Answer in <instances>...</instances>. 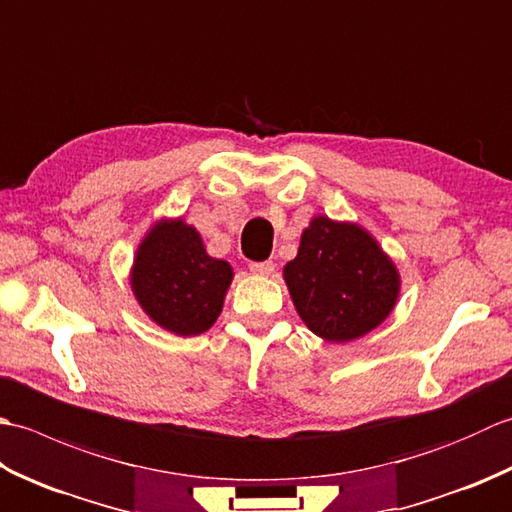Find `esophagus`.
I'll return each instance as SVG.
<instances>
[{
  "instance_id": "34e87169",
  "label": "esophagus",
  "mask_w": 512,
  "mask_h": 512,
  "mask_svg": "<svg viewBox=\"0 0 512 512\" xmlns=\"http://www.w3.org/2000/svg\"><path fill=\"white\" fill-rule=\"evenodd\" d=\"M250 273H255V275H273L275 273V264L273 262H253V264H250Z\"/></svg>"
}]
</instances>
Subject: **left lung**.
I'll return each mask as SVG.
<instances>
[{"label": "left lung", "instance_id": "1", "mask_svg": "<svg viewBox=\"0 0 512 512\" xmlns=\"http://www.w3.org/2000/svg\"><path fill=\"white\" fill-rule=\"evenodd\" d=\"M284 279L303 323L332 343L358 339L383 323L400 290L396 266L372 235L323 215L303 231Z\"/></svg>", "mask_w": 512, "mask_h": 512}]
</instances>
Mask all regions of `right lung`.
Returning <instances> with one entry per match:
<instances>
[{
  "label": "right lung",
  "mask_w": 512,
  "mask_h": 512,
  "mask_svg": "<svg viewBox=\"0 0 512 512\" xmlns=\"http://www.w3.org/2000/svg\"><path fill=\"white\" fill-rule=\"evenodd\" d=\"M233 270L206 255L193 226L158 222L138 248L132 288L160 328L180 336L202 334L220 317Z\"/></svg>",
  "instance_id": "1"
}]
</instances>
